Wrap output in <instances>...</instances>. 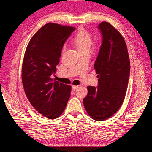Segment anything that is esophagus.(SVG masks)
I'll return each instance as SVG.
<instances>
[{"mask_svg":"<svg viewBox=\"0 0 152 152\" xmlns=\"http://www.w3.org/2000/svg\"><path fill=\"white\" fill-rule=\"evenodd\" d=\"M78 87H79V86H72V90H73V91H75V90H76Z\"/></svg>","mask_w":152,"mask_h":152,"instance_id":"34e87169","label":"esophagus"}]
</instances>
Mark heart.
<instances>
[{"label": "heart", "instance_id": "1", "mask_svg": "<svg viewBox=\"0 0 152 152\" xmlns=\"http://www.w3.org/2000/svg\"><path fill=\"white\" fill-rule=\"evenodd\" d=\"M72 42L80 53L89 51L93 44V37L88 31L81 28L77 31Z\"/></svg>", "mask_w": 152, "mask_h": 152}]
</instances>
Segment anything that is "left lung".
Instances as JSON below:
<instances>
[{
    "label": "left lung",
    "instance_id": "8db88e82",
    "mask_svg": "<svg viewBox=\"0 0 152 152\" xmlns=\"http://www.w3.org/2000/svg\"><path fill=\"white\" fill-rule=\"evenodd\" d=\"M102 44L94 68L98 86H88L85 109L95 121L106 120L115 113L125 98L130 75V61L123 37L109 23L98 25Z\"/></svg>",
    "mask_w": 152,
    "mask_h": 152
}]
</instances>
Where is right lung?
<instances>
[{
	"mask_svg": "<svg viewBox=\"0 0 152 152\" xmlns=\"http://www.w3.org/2000/svg\"><path fill=\"white\" fill-rule=\"evenodd\" d=\"M75 28L49 23L30 40L22 65V82L27 98L45 117L54 119L65 110L72 87L50 78L56 73L65 41Z\"/></svg>",
	"mask_w": 152,
	"mask_h": 152,
	"instance_id": "1",
	"label": "right lung"
}]
</instances>
